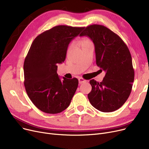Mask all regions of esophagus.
I'll list each match as a JSON object with an SVG mask.
<instances>
[{
	"mask_svg": "<svg viewBox=\"0 0 149 149\" xmlns=\"http://www.w3.org/2000/svg\"><path fill=\"white\" fill-rule=\"evenodd\" d=\"M79 81L80 84H82L83 83H85L86 81V80H84V79H83V78H81V77H79Z\"/></svg>",
	"mask_w": 149,
	"mask_h": 149,
	"instance_id": "1",
	"label": "esophagus"
}]
</instances>
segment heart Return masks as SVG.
<instances>
[{
    "mask_svg": "<svg viewBox=\"0 0 149 149\" xmlns=\"http://www.w3.org/2000/svg\"><path fill=\"white\" fill-rule=\"evenodd\" d=\"M91 43H92V42L89 40V38H83V39H82V40L80 42V45L82 46V48H83V47L87 46V45H88L89 44H91ZM72 46H73V44L72 43L70 44L69 45V48H68V51L72 49Z\"/></svg>",
    "mask_w": 149,
    "mask_h": 149,
    "instance_id": "obj_1",
    "label": "heart"
}]
</instances>
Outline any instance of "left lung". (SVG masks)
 Masks as SVG:
<instances>
[{
  "mask_svg": "<svg viewBox=\"0 0 149 149\" xmlns=\"http://www.w3.org/2000/svg\"><path fill=\"white\" fill-rule=\"evenodd\" d=\"M88 36L95 46L96 63L106 72L103 81L91 80L88 93L91 104L103 112H111L127 101L134 81L132 57L122 39L104 26L92 25L80 35Z\"/></svg>",
  "mask_w": 149,
  "mask_h": 149,
  "instance_id": "8db88e82",
  "label": "left lung"
}]
</instances>
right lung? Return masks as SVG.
I'll return each mask as SVG.
<instances>
[{"label": "right lung", "instance_id": "1", "mask_svg": "<svg viewBox=\"0 0 149 149\" xmlns=\"http://www.w3.org/2000/svg\"><path fill=\"white\" fill-rule=\"evenodd\" d=\"M84 28L54 26L38 35L31 44L23 65L24 85L31 101L43 112L60 113L70 103L79 80L65 77L61 80L57 65L65 61L69 43Z\"/></svg>", "mask_w": 149, "mask_h": 149}]
</instances>
